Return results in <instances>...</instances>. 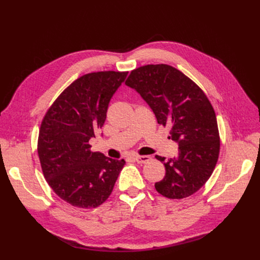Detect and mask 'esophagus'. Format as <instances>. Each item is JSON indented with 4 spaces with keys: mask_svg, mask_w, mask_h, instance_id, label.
<instances>
[{
    "mask_svg": "<svg viewBox=\"0 0 260 260\" xmlns=\"http://www.w3.org/2000/svg\"><path fill=\"white\" fill-rule=\"evenodd\" d=\"M135 160H136L138 164H145V162H147V161L151 160V157H149L148 155L136 156V157H135Z\"/></svg>",
    "mask_w": 260,
    "mask_h": 260,
    "instance_id": "34e87169",
    "label": "esophagus"
}]
</instances>
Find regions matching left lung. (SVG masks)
<instances>
[{"instance_id":"8db88e82","label":"left lung","mask_w":260,"mask_h":260,"mask_svg":"<svg viewBox=\"0 0 260 260\" xmlns=\"http://www.w3.org/2000/svg\"><path fill=\"white\" fill-rule=\"evenodd\" d=\"M125 85L151 107L157 122L171 128L178 155L162 161L166 175L155 183L168 199H184L206 183L218 160L220 140L214 108L200 86L169 65H146L132 70Z\"/></svg>"}]
</instances>
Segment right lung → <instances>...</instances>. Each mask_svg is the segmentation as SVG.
Listing matches in <instances>:
<instances>
[{
    "label": "right lung",
    "instance_id": "add662e5",
    "mask_svg": "<svg viewBox=\"0 0 260 260\" xmlns=\"http://www.w3.org/2000/svg\"><path fill=\"white\" fill-rule=\"evenodd\" d=\"M128 73L99 72L78 78L54 102L41 123L38 154L44 178L61 200L95 208L111 195L123 159L91 152L109 102Z\"/></svg>",
    "mask_w": 260,
    "mask_h": 260
}]
</instances>
